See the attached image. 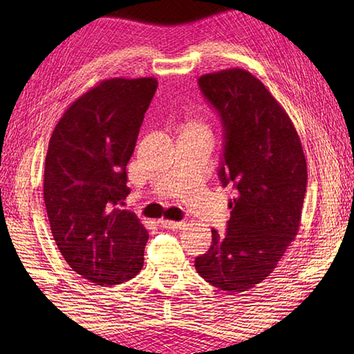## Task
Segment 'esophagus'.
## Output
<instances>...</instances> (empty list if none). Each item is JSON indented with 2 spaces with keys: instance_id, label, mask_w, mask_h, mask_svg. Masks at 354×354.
Segmentation results:
<instances>
[{
  "instance_id": "34e87169",
  "label": "esophagus",
  "mask_w": 354,
  "mask_h": 354,
  "mask_svg": "<svg viewBox=\"0 0 354 354\" xmlns=\"http://www.w3.org/2000/svg\"><path fill=\"white\" fill-rule=\"evenodd\" d=\"M160 225H161V228H165V230H179V228H183L185 223L169 221V219H160Z\"/></svg>"
}]
</instances>
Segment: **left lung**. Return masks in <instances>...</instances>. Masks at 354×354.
<instances>
[{
    "instance_id": "1",
    "label": "left lung",
    "mask_w": 354,
    "mask_h": 354,
    "mask_svg": "<svg viewBox=\"0 0 354 354\" xmlns=\"http://www.w3.org/2000/svg\"><path fill=\"white\" fill-rule=\"evenodd\" d=\"M199 88L223 127L219 179L234 189L225 236L196 257L198 274L225 292H245L277 268L298 234L307 164L292 120L250 71L201 76Z\"/></svg>"
}]
</instances>
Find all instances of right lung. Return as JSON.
Wrapping results in <instances>:
<instances>
[{"mask_svg":"<svg viewBox=\"0 0 354 354\" xmlns=\"http://www.w3.org/2000/svg\"><path fill=\"white\" fill-rule=\"evenodd\" d=\"M155 77H115L82 94L48 142L44 201L51 234L73 270L95 286L131 280L145 263L147 230L122 209L126 165L156 91Z\"/></svg>","mask_w":354,"mask_h":354,"instance_id":"obj_1","label":"right lung"}]
</instances>
